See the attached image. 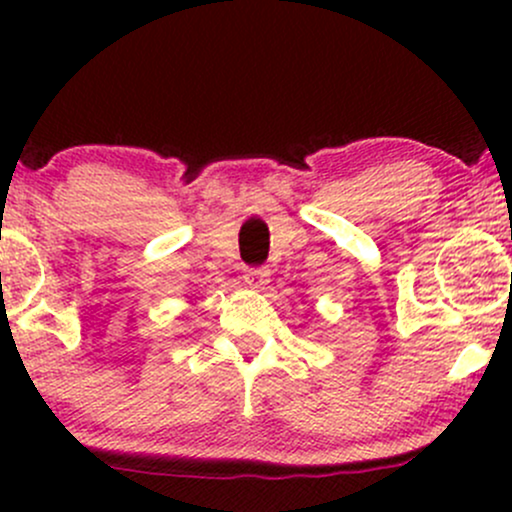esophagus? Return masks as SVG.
Masks as SVG:
<instances>
[{"label":"esophagus","mask_w":512,"mask_h":512,"mask_svg":"<svg viewBox=\"0 0 512 512\" xmlns=\"http://www.w3.org/2000/svg\"><path fill=\"white\" fill-rule=\"evenodd\" d=\"M245 284H248L252 291H264L269 284V269H248V272H245Z\"/></svg>","instance_id":"esophagus-1"}]
</instances>
